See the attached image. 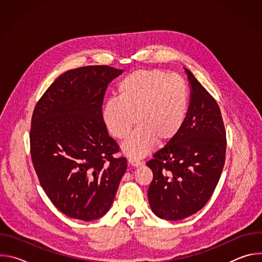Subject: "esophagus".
<instances>
[{
    "mask_svg": "<svg viewBox=\"0 0 262 262\" xmlns=\"http://www.w3.org/2000/svg\"><path fill=\"white\" fill-rule=\"evenodd\" d=\"M128 165H130V166L134 167V168H137V167L142 166V162L137 161V160H134V159H129V160H128Z\"/></svg>",
    "mask_w": 262,
    "mask_h": 262,
    "instance_id": "obj_1",
    "label": "esophagus"
}]
</instances>
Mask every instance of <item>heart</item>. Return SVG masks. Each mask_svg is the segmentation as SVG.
I'll list each match as a JSON object with an SVG mask.
<instances>
[{"instance_id": "b5f03b06", "label": "heart", "mask_w": 262, "mask_h": 262, "mask_svg": "<svg viewBox=\"0 0 262 262\" xmlns=\"http://www.w3.org/2000/svg\"><path fill=\"white\" fill-rule=\"evenodd\" d=\"M190 105V91L185 81L162 69L136 70L119 83L117 98L102 106L101 118L108 134L125 139L134 124L137 129L122 145L130 158L150 154L157 141L165 144L182 128Z\"/></svg>"}]
</instances>
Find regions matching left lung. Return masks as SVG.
<instances>
[{
	"label": "left lung",
	"mask_w": 262,
	"mask_h": 262,
	"mask_svg": "<svg viewBox=\"0 0 262 262\" xmlns=\"http://www.w3.org/2000/svg\"><path fill=\"white\" fill-rule=\"evenodd\" d=\"M184 71L191 91L188 116L178 135L146 164L154 173L149 204L167 221L182 220L203 208L225 164L226 133L220 107L193 73Z\"/></svg>",
	"instance_id": "8db88e82"
}]
</instances>
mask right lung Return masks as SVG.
<instances>
[{
	"mask_svg": "<svg viewBox=\"0 0 262 262\" xmlns=\"http://www.w3.org/2000/svg\"><path fill=\"white\" fill-rule=\"evenodd\" d=\"M122 72L106 65L70 69L34 108V169L48 197L69 217L89 222L104 215L126 171V159L113 157L118 145L101 118L106 88Z\"/></svg>",
	"mask_w": 262,
	"mask_h": 262,
	"instance_id": "add662e5",
	"label": "right lung"
}]
</instances>
